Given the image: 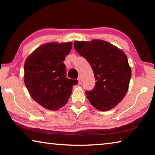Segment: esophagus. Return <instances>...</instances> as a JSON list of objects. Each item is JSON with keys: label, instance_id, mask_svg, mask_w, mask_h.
I'll use <instances>...</instances> for the list:
<instances>
[{"label": "esophagus", "instance_id": "1", "mask_svg": "<svg viewBox=\"0 0 155 155\" xmlns=\"http://www.w3.org/2000/svg\"><path fill=\"white\" fill-rule=\"evenodd\" d=\"M78 84H82L83 81H82V79H81V77H78Z\"/></svg>", "mask_w": 155, "mask_h": 155}]
</instances>
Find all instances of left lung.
Segmentation results:
<instances>
[{"label": "left lung", "mask_w": 155, "mask_h": 155, "mask_svg": "<svg viewBox=\"0 0 155 155\" xmlns=\"http://www.w3.org/2000/svg\"><path fill=\"white\" fill-rule=\"evenodd\" d=\"M74 46L87 59L96 78L94 90L86 91L89 101L99 111H109L120 103L127 94L131 69L122 50L101 40L75 41Z\"/></svg>", "instance_id": "left-lung-1"}]
</instances>
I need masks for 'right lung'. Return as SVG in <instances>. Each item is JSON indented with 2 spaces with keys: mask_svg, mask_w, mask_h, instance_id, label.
Returning <instances> with one entry per match:
<instances>
[{
  "mask_svg": "<svg viewBox=\"0 0 155 155\" xmlns=\"http://www.w3.org/2000/svg\"><path fill=\"white\" fill-rule=\"evenodd\" d=\"M72 42L47 43L38 47L25 63L24 81L34 101L44 108L56 111L69 99L77 80L66 77L65 57Z\"/></svg>",
  "mask_w": 155,
  "mask_h": 155,
  "instance_id": "1",
  "label": "right lung"
}]
</instances>
